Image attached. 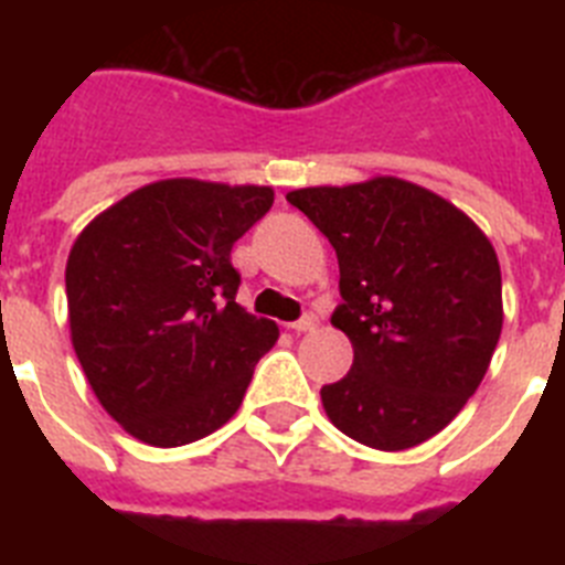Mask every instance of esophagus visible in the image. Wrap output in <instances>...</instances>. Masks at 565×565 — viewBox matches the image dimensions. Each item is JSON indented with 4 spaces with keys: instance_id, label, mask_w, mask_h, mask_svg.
<instances>
[{
    "instance_id": "obj_1",
    "label": "esophagus",
    "mask_w": 565,
    "mask_h": 565,
    "mask_svg": "<svg viewBox=\"0 0 565 565\" xmlns=\"http://www.w3.org/2000/svg\"><path fill=\"white\" fill-rule=\"evenodd\" d=\"M291 331H297V333H308V331H317V317H302V319H297V322H291Z\"/></svg>"
}]
</instances>
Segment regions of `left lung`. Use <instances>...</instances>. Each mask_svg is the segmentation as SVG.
Here are the masks:
<instances>
[{
	"label": "left lung",
	"instance_id": "8db88e82",
	"mask_svg": "<svg viewBox=\"0 0 565 565\" xmlns=\"http://www.w3.org/2000/svg\"><path fill=\"white\" fill-rule=\"evenodd\" d=\"M286 201L337 248L344 302L331 326L351 339L353 367L319 391L333 427L384 452L441 433L501 339V266L487 234L393 174L294 189Z\"/></svg>",
	"mask_w": 565,
	"mask_h": 565
}]
</instances>
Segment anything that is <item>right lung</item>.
<instances>
[{
  "label": "right lung",
  "mask_w": 565,
  "mask_h": 565,
  "mask_svg": "<svg viewBox=\"0 0 565 565\" xmlns=\"http://www.w3.org/2000/svg\"><path fill=\"white\" fill-rule=\"evenodd\" d=\"M271 203V186L169 178L104 209L70 248L73 351L138 441L183 447L239 411L279 328L234 302L228 254Z\"/></svg>",
  "instance_id": "add662e5"
}]
</instances>
